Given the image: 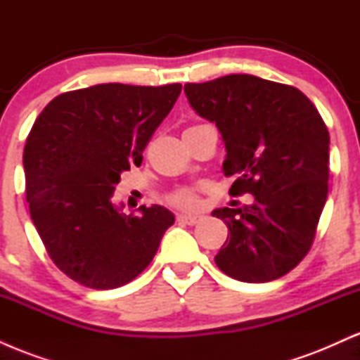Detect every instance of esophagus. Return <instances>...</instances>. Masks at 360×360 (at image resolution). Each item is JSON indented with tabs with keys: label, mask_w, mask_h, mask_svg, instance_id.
Instances as JSON below:
<instances>
[{
	"label": "esophagus",
	"mask_w": 360,
	"mask_h": 360,
	"mask_svg": "<svg viewBox=\"0 0 360 360\" xmlns=\"http://www.w3.org/2000/svg\"><path fill=\"white\" fill-rule=\"evenodd\" d=\"M177 221L181 223H186V225H196L198 223V217H194V214H184V213H179L177 214Z\"/></svg>",
	"instance_id": "1"
}]
</instances>
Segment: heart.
<instances>
[{
  "label": "heart",
  "mask_w": 360,
  "mask_h": 360,
  "mask_svg": "<svg viewBox=\"0 0 360 360\" xmlns=\"http://www.w3.org/2000/svg\"><path fill=\"white\" fill-rule=\"evenodd\" d=\"M167 201L176 208H183V210H193L196 208L200 200H198V194L194 193V189L191 188H177L172 193H169Z\"/></svg>",
  "instance_id": "b5f03b06"
}]
</instances>
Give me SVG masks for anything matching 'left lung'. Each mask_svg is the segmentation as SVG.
Wrapping results in <instances>:
<instances>
[{
	"mask_svg": "<svg viewBox=\"0 0 360 360\" xmlns=\"http://www.w3.org/2000/svg\"><path fill=\"white\" fill-rule=\"evenodd\" d=\"M189 105L220 130L232 196L254 203L214 210L230 235L214 257L243 283H269L304 259L328 194L330 135L311 101L295 86L230 74L184 84Z\"/></svg>",
	"mask_w": 360,
	"mask_h": 360,
	"instance_id": "8db88e82",
	"label": "left lung"
}]
</instances>
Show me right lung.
<instances>
[{
  "label": "right lung",
  "mask_w": 360,
  "mask_h": 360,
  "mask_svg": "<svg viewBox=\"0 0 360 360\" xmlns=\"http://www.w3.org/2000/svg\"><path fill=\"white\" fill-rule=\"evenodd\" d=\"M181 88L110 82L68 91L45 106L28 134L30 217L52 262L82 286L113 289L134 281L174 223L159 205L123 214L111 196L120 174L142 164Z\"/></svg>",
  "instance_id": "add662e5"
}]
</instances>
